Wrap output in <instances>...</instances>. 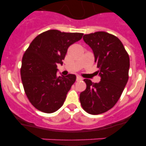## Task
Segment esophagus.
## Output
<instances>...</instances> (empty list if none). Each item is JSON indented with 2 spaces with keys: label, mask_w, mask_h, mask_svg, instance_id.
<instances>
[{
  "label": "esophagus",
  "mask_w": 146,
  "mask_h": 146,
  "mask_svg": "<svg viewBox=\"0 0 146 146\" xmlns=\"http://www.w3.org/2000/svg\"><path fill=\"white\" fill-rule=\"evenodd\" d=\"M83 78L81 77V76H77L76 77V81H82Z\"/></svg>",
  "instance_id": "1"
}]
</instances>
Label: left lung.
<instances>
[{"instance_id": "8db88e82", "label": "left lung", "mask_w": 146, "mask_h": 146, "mask_svg": "<svg viewBox=\"0 0 146 146\" xmlns=\"http://www.w3.org/2000/svg\"><path fill=\"white\" fill-rule=\"evenodd\" d=\"M83 38L93 50L101 81L84 80L86 88L80 94V102L88 114H102L116 104L123 92L129 78L130 58L122 42L114 35L97 32Z\"/></svg>"}]
</instances>
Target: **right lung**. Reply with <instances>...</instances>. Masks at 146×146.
Listing matches in <instances>:
<instances>
[{"label":"right lung","mask_w":146,"mask_h":146,"mask_svg":"<svg viewBox=\"0 0 146 146\" xmlns=\"http://www.w3.org/2000/svg\"><path fill=\"white\" fill-rule=\"evenodd\" d=\"M83 35L48 30L36 36L25 51L21 68V81L29 101L36 110L53 113L64 104L76 76L68 74L58 77L57 65H62L68 48Z\"/></svg>","instance_id":"obj_1"}]
</instances>
